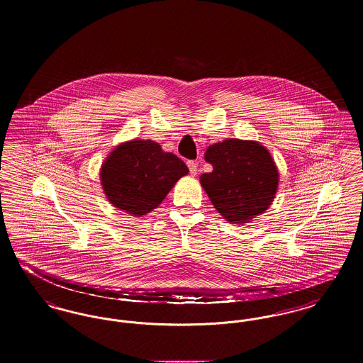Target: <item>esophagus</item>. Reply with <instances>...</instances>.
Instances as JSON below:
<instances>
[{
    "label": "esophagus",
    "mask_w": 363,
    "mask_h": 363,
    "mask_svg": "<svg viewBox=\"0 0 363 363\" xmlns=\"http://www.w3.org/2000/svg\"><path fill=\"white\" fill-rule=\"evenodd\" d=\"M188 167H189V172L191 175H196V174H197V162L189 160V162H188Z\"/></svg>",
    "instance_id": "esophagus-1"
}]
</instances>
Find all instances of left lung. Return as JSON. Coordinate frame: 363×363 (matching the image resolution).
<instances>
[{
	"mask_svg": "<svg viewBox=\"0 0 363 363\" xmlns=\"http://www.w3.org/2000/svg\"><path fill=\"white\" fill-rule=\"evenodd\" d=\"M204 157L213 170L200 177L201 186L225 220L249 223L272 204L279 172L264 145L227 138L209 145Z\"/></svg>",
	"mask_w": 363,
	"mask_h": 363,
	"instance_id": "obj_1",
	"label": "left lung"
}]
</instances>
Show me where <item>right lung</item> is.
<instances>
[{
    "mask_svg": "<svg viewBox=\"0 0 363 363\" xmlns=\"http://www.w3.org/2000/svg\"><path fill=\"white\" fill-rule=\"evenodd\" d=\"M189 173L178 156L164 152L152 140L117 145L101 169L107 200L132 216H144L164 200L175 182Z\"/></svg>",
    "mask_w": 363,
    "mask_h": 363,
    "instance_id": "right-lung-1",
    "label": "right lung"
}]
</instances>
